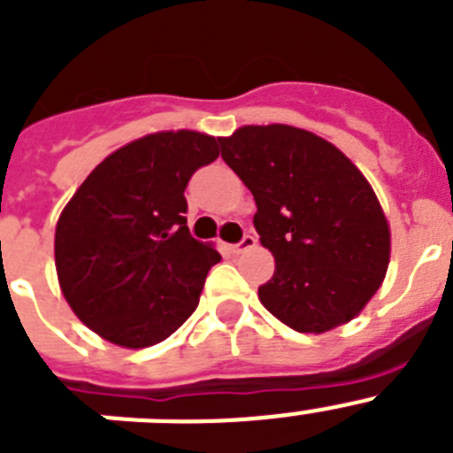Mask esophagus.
<instances>
[{
  "instance_id": "esophagus-1",
  "label": "esophagus",
  "mask_w": 453,
  "mask_h": 453,
  "mask_svg": "<svg viewBox=\"0 0 453 453\" xmlns=\"http://www.w3.org/2000/svg\"><path fill=\"white\" fill-rule=\"evenodd\" d=\"M251 247H256V238L254 235H242V240H240V242H235V245H231V251H234V254H245L247 250H251Z\"/></svg>"
}]
</instances>
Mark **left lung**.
Wrapping results in <instances>:
<instances>
[{
    "label": "left lung",
    "instance_id": "left-lung-1",
    "mask_svg": "<svg viewBox=\"0 0 453 453\" xmlns=\"http://www.w3.org/2000/svg\"><path fill=\"white\" fill-rule=\"evenodd\" d=\"M222 158L254 195V226L274 256L263 306L299 334L361 313L386 279L390 229L361 170L338 147L288 124L240 127Z\"/></svg>",
    "mask_w": 453,
    "mask_h": 453
}]
</instances>
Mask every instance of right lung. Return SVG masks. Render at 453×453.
I'll list each match as a JSON object with an SVG mask.
<instances>
[{
	"mask_svg": "<svg viewBox=\"0 0 453 453\" xmlns=\"http://www.w3.org/2000/svg\"><path fill=\"white\" fill-rule=\"evenodd\" d=\"M219 156L197 131H158L106 156L56 224L58 283L104 340L129 349L170 338L195 313L222 256L188 231V181Z\"/></svg>",
	"mask_w": 453,
	"mask_h": 453,
	"instance_id": "add662e5",
	"label": "right lung"
}]
</instances>
